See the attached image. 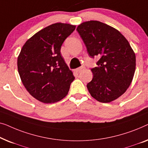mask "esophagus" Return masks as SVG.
I'll use <instances>...</instances> for the list:
<instances>
[{
    "label": "esophagus",
    "mask_w": 148,
    "mask_h": 148,
    "mask_svg": "<svg viewBox=\"0 0 148 148\" xmlns=\"http://www.w3.org/2000/svg\"><path fill=\"white\" fill-rule=\"evenodd\" d=\"M83 67H80V68H76V72H80L81 71H82V70H83Z\"/></svg>",
    "instance_id": "esophagus-1"
}]
</instances>
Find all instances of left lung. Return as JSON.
I'll list each match as a JSON object with an SVG mask.
<instances>
[{"label":"left lung","mask_w":148,"mask_h":148,"mask_svg":"<svg viewBox=\"0 0 148 148\" xmlns=\"http://www.w3.org/2000/svg\"><path fill=\"white\" fill-rule=\"evenodd\" d=\"M76 30L89 56L100 58L97 67L91 69L92 80L86 85L89 92L101 103L115 101L132 82L136 65L135 52L117 29L102 22H83Z\"/></svg>","instance_id":"1"}]
</instances>
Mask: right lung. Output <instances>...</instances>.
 I'll return each instance as SVG.
<instances>
[{"label": "right lung", "instance_id": "1", "mask_svg": "<svg viewBox=\"0 0 148 148\" xmlns=\"http://www.w3.org/2000/svg\"><path fill=\"white\" fill-rule=\"evenodd\" d=\"M76 25L56 23L30 37L17 58L21 80L26 90L43 103H54L68 95L74 80L60 52L64 40Z\"/></svg>", "mask_w": 148, "mask_h": 148}]
</instances>
